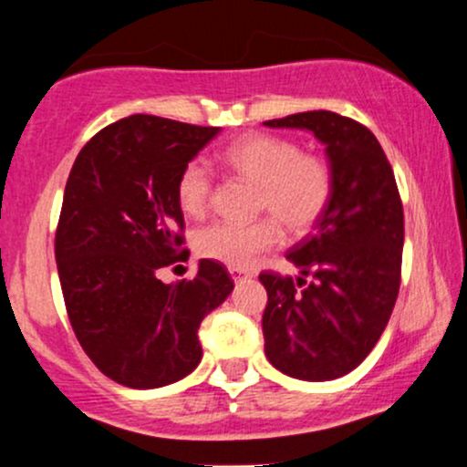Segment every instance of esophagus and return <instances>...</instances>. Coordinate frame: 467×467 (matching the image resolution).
<instances>
[{"label":"esophagus","instance_id":"obj_1","mask_svg":"<svg viewBox=\"0 0 467 467\" xmlns=\"http://www.w3.org/2000/svg\"><path fill=\"white\" fill-rule=\"evenodd\" d=\"M248 275H250V272L245 270V267H230V276H233L234 281H239V278H244Z\"/></svg>","mask_w":467,"mask_h":467}]
</instances>
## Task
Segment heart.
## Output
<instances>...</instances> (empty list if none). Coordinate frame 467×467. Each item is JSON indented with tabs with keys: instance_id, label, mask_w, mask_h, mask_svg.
<instances>
[{
	"instance_id": "1",
	"label": "heart",
	"mask_w": 467,
	"mask_h": 467,
	"mask_svg": "<svg viewBox=\"0 0 467 467\" xmlns=\"http://www.w3.org/2000/svg\"><path fill=\"white\" fill-rule=\"evenodd\" d=\"M222 160L239 178L259 186L256 208L275 217L289 237H303L314 230L334 200L331 164L323 155L303 151L287 138L250 133L230 142L222 151ZM175 195L186 215L202 217L213 197V178L206 166L186 164L175 184ZM276 222H215L197 233L195 250L230 267H250L281 241Z\"/></svg>"
}]
</instances>
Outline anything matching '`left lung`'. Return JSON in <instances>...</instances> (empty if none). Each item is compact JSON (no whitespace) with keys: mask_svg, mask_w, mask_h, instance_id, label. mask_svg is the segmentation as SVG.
I'll list each match as a JSON object with an SVG mask.
<instances>
[{"mask_svg":"<svg viewBox=\"0 0 467 467\" xmlns=\"http://www.w3.org/2000/svg\"><path fill=\"white\" fill-rule=\"evenodd\" d=\"M267 127L312 131L334 171V200L287 252L301 276L261 272L265 356L309 382L347 375L378 345L400 294L404 208L378 138L353 118L303 111Z\"/></svg>","mask_w":467,"mask_h":467,"instance_id":"1","label":"left lung"}]
</instances>
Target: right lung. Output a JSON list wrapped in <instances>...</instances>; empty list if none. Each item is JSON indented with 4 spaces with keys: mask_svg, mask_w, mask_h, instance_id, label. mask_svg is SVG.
<instances>
[{
    "mask_svg": "<svg viewBox=\"0 0 467 467\" xmlns=\"http://www.w3.org/2000/svg\"><path fill=\"white\" fill-rule=\"evenodd\" d=\"M217 133L136 114L96 133L69 171L55 237L63 301L83 351L122 387L186 378L202 360L203 316L234 287L211 259L191 281L158 278L186 256L175 184Z\"/></svg>",
    "mask_w": 467,
    "mask_h": 467,
    "instance_id": "1",
    "label": "right lung"
}]
</instances>
